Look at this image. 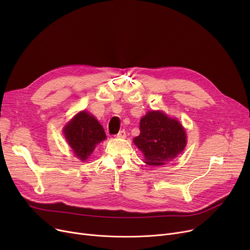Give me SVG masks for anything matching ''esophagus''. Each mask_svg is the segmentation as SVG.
I'll return each mask as SVG.
<instances>
[{"label": "esophagus", "mask_w": 250, "mask_h": 250, "mask_svg": "<svg viewBox=\"0 0 250 250\" xmlns=\"http://www.w3.org/2000/svg\"><path fill=\"white\" fill-rule=\"evenodd\" d=\"M116 137H117V138H120V139H125V138L126 137V134H125V129H122V130H120V132H118V133H117Z\"/></svg>", "instance_id": "obj_1"}]
</instances>
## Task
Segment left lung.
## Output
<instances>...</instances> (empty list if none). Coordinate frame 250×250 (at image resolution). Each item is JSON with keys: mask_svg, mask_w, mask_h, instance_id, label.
<instances>
[{"mask_svg": "<svg viewBox=\"0 0 250 250\" xmlns=\"http://www.w3.org/2000/svg\"><path fill=\"white\" fill-rule=\"evenodd\" d=\"M186 129L176 118L161 110H151L141 118L140 135L134 144L144 154V161L152 166H161L174 158L187 146Z\"/></svg>", "mask_w": 250, "mask_h": 250, "instance_id": "8db88e82", "label": "left lung"}]
</instances>
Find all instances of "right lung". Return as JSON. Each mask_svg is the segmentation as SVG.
Returning a JSON list of instances; mask_svg holds the SVG:
<instances>
[{
	"label": "right lung",
	"mask_w": 250,
	"mask_h": 250,
	"mask_svg": "<svg viewBox=\"0 0 250 250\" xmlns=\"http://www.w3.org/2000/svg\"><path fill=\"white\" fill-rule=\"evenodd\" d=\"M63 135L75 156L83 162L93 153L97 144L106 139L99 122L85 110L77 113L64 125Z\"/></svg>",
	"instance_id": "right-lung-1"
}]
</instances>
